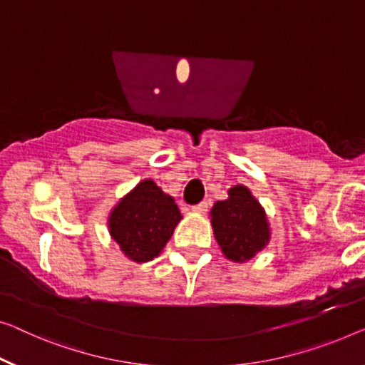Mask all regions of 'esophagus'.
Masks as SVG:
<instances>
[{
	"label": "esophagus",
	"mask_w": 365,
	"mask_h": 365,
	"mask_svg": "<svg viewBox=\"0 0 365 365\" xmlns=\"http://www.w3.org/2000/svg\"><path fill=\"white\" fill-rule=\"evenodd\" d=\"M192 211H193V213H197V215H205L206 211H208V203H206V201H201V203L193 206Z\"/></svg>",
	"instance_id": "obj_1"
}]
</instances>
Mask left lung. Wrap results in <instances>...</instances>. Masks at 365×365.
<instances>
[{
  "mask_svg": "<svg viewBox=\"0 0 365 365\" xmlns=\"http://www.w3.org/2000/svg\"><path fill=\"white\" fill-rule=\"evenodd\" d=\"M213 235L231 262H247L270 242V225L264 206L244 185L227 190V198L210 211Z\"/></svg>",
  "mask_w": 365,
  "mask_h": 365,
  "instance_id": "left-lung-1",
  "label": "left lung"
}]
</instances>
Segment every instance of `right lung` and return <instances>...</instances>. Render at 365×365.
Masks as SVG:
<instances>
[{
    "label": "right lung",
    "mask_w": 365,
    "mask_h": 365,
    "mask_svg": "<svg viewBox=\"0 0 365 365\" xmlns=\"http://www.w3.org/2000/svg\"><path fill=\"white\" fill-rule=\"evenodd\" d=\"M180 220L173 197L144 178L113 206L106 225L124 257L143 264L164 251Z\"/></svg>",
    "instance_id": "add662e5"
}]
</instances>
